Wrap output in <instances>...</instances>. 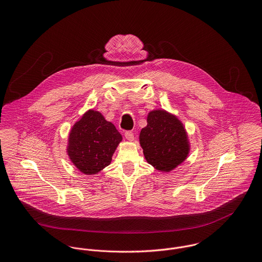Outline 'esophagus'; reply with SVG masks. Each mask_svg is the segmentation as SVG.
Here are the masks:
<instances>
[{
  "instance_id": "esophagus-1",
  "label": "esophagus",
  "mask_w": 262,
  "mask_h": 262,
  "mask_svg": "<svg viewBox=\"0 0 262 262\" xmlns=\"http://www.w3.org/2000/svg\"><path fill=\"white\" fill-rule=\"evenodd\" d=\"M125 137L129 141H133L134 140V134H133L132 131H126L125 132Z\"/></svg>"
}]
</instances>
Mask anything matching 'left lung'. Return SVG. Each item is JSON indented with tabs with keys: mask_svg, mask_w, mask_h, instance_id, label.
Listing matches in <instances>:
<instances>
[{
	"mask_svg": "<svg viewBox=\"0 0 262 262\" xmlns=\"http://www.w3.org/2000/svg\"><path fill=\"white\" fill-rule=\"evenodd\" d=\"M146 161L160 172H169L188 156L190 144L183 122L163 109L147 115V126L139 134Z\"/></svg>",
	"mask_w": 262,
	"mask_h": 262,
	"instance_id": "1",
	"label": "left lung"
}]
</instances>
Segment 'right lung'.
I'll use <instances>...</instances> for the list:
<instances>
[{"mask_svg": "<svg viewBox=\"0 0 262 262\" xmlns=\"http://www.w3.org/2000/svg\"><path fill=\"white\" fill-rule=\"evenodd\" d=\"M122 140L113 123L102 113L90 109L72 127L67 152L80 172L93 176L111 163L113 154Z\"/></svg>", "mask_w": 262, "mask_h": 262, "instance_id": "add662e5", "label": "right lung"}]
</instances>
